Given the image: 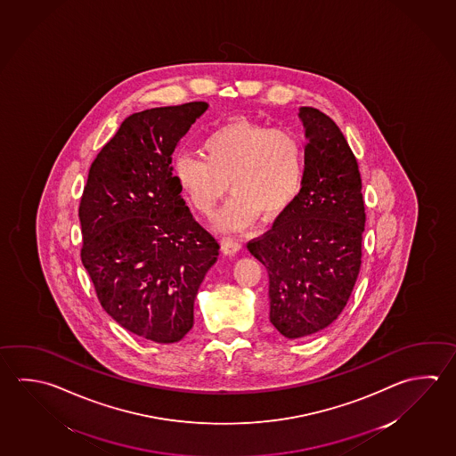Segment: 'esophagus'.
Instances as JSON below:
<instances>
[{"instance_id": "34e87169", "label": "esophagus", "mask_w": 456, "mask_h": 456, "mask_svg": "<svg viewBox=\"0 0 456 456\" xmlns=\"http://www.w3.org/2000/svg\"><path fill=\"white\" fill-rule=\"evenodd\" d=\"M240 242L236 238H224L222 240V252L224 256H234V254L240 252Z\"/></svg>"}]
</instances>
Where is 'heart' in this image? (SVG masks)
Listing matches in <instances>:
<instances>
[{
	"instance_id": "heart-1",
	"label": "heart",
	"mask_w": 456,
	"mask_h": 456,
	"mask_svg": "<svg viewBox=\"0 0 456 456\" xmlns=\"http://www.w3.org/2000/svg\"><path fill=\"white\" fill-rule=\"evenodd\" d=\"M204 159L175 160L178 188L191 208L210 216L228 184L232 196L216 218L218 232H240L258 216H281L297 198L305 175V150L297 133L234 118L202 141Z\"/></svg>"
}]
</instances>
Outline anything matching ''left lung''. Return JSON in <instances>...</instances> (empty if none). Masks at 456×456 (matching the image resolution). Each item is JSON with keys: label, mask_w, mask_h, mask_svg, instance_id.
<instances>
[{"label": "left lung", "mask_w": 456, "mask_h": 456, "mask_svg": "<svg viewBox=\"0 0 456 456\" xmlns=\"http://www.w3.org/2000/svg\"><path fill=\"white\" fill-rule=\"evenodd\" d=\"M305 128V175L297 198L273 228L250 240L265 266L270 322L288 339L338 320L362 265V178L347 140L318 109H298Z\"/></svg>", "instance_id": "left-lung-1"}]
</instances>
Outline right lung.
Listing matches in <instances>:
<instances>
[{"label": "right lung", "mask_w": 456, "mask_h": 456, "mask_svg": "<svg viewBox=\"0 0 456 456\" xmlns=\"http://www.w3.org/2000/svg\"><path fill=\"white\" fill-rule=\"evenodd\" d=\"M208 102L126 117L94 159L83 190L82 262L101 305L125 330L174 344L194 323L199 286L218 242L194 220L172 154Z\"/></svg>", "instance_id": "add662e5"}]
</instances>
